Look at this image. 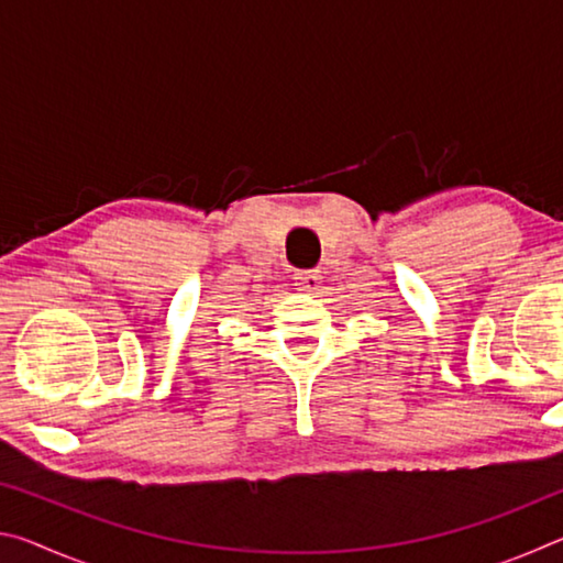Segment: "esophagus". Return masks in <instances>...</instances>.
<instances>
[{
  "label": "esophagus",
  "mask_w": 563,
  "mask_h": 563,
  "mask_svg": "<svg viewBox=\"0 0 563 563\" xmlns=\"http://www.w3.org/2000/svg\"><path fill=\"white\" fill-rule=\"evenodd\" d=\"M295 280H298L300 290H305V292L320 290V283H322L318 271H300V273H295Z\"/></svg>",
  "instance_id": "esophagus-1"
}]
</instances>
